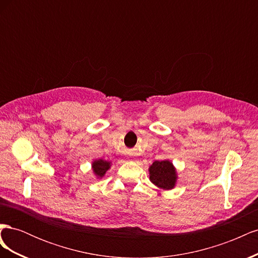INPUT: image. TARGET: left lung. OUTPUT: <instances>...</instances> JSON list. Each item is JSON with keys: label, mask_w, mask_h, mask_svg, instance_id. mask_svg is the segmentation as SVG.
<instances>
[{"label": "left lung", "mask_w": 258, "mask_h": 258, "mask_svg": "<svg viewBox=\"0 0 258 258\" xmlns=\"http://www.w3.org/2000/svg\"><path fill=\"white\" fill-rule=\"evenodd\" d=\"M148 171H150L151 182L159 188L165 190L174 188L177 174L172 162L169 160H156Z\"/></svg>", "instance_id": "left-lung-1"}]
</instances>
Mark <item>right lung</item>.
<instances>
[{"label": "right lung", "instance_id": "add662e5", "mask_svg": "<svg viewBox=\"0 0 258 258\" xmlns=\"http://www.w3.org/2000/svg\"><path fill=\"white\" fill-rule=\"evenodd\" d=\"M111 168V162L103 159H98L92 162V170L93 173L98 177H103L106 173V171Z\"/></svg>", "mask_w": 258, "mask_h": 258}]
</instances>
